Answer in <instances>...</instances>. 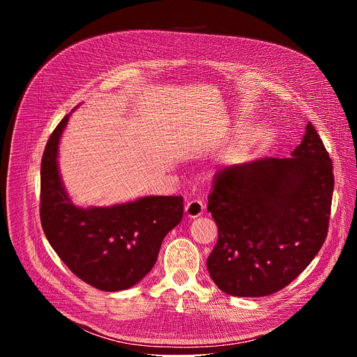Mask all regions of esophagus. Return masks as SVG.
Here are the masks:
<instances>
[{"label": "esophagus", "instance_id": "obj_1", "mask_svg": "<svg viewBox=\"0 0 357 357\" xmlns=\"http://www.w3.org/2000/svg\"><path fill=\"white\" fill-rule=\"evenodd\" d=\"M203 209H205V206H203V202L199 199H193V200L188 202V205L185 206V213L188 218L195 219V218H199L200 215H203Z\"/></svg>", "mask_w": 357, "mask_h": 357}]
</instances>
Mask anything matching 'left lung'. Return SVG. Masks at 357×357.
<instances>
[{
    "label": "left lung",
    "mask_w": 357,
    "mask_h": 357,
    "mask_svg": "<svg viewBox=\"0 0 357 357\" xmlns=\"http://www.w3.org/2000/svg\"><path fill=\"white\" fill-rule=\"evenodd\" d=\"M311 123L289 158H260L219 171L208 211L218 243L208 259L213 282L233 296L285 288L325 243L333 167Z\"/></svg>",
    "instance_id": "8db88e82"
}]
</instances>
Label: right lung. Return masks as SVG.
Here are the masks:
<instances>
[{
	"label": "right lung",
	"instance_id": "1",
	"mask_svg": "<svg viewBox=\"0 0 357 357\" xmlns=\"http://www.w3.org/2000/svg\"><path fill=\"white\" fill-rule=\"evenodd\" d=\"M65 116L50 134L40 162V223L69 270L89 285L123 291L154 267L164 237L183 216L182 196H145L110 208H77L58 168Z\"/></svg>",
	"mask_w": 357,
	"mask_h": 357
}]
</instances>
